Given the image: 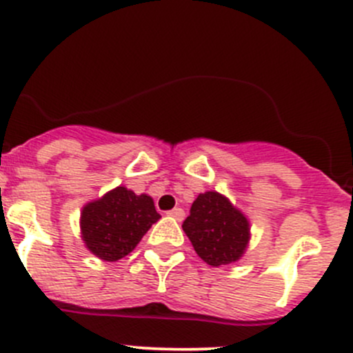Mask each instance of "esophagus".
Instances as JSON below:
<instances>
[{
	"label": "esophagus",
	"mask_w": 353,
	"mask_h": 353,
	"mask_svg": "<svg viewBox=\"0 0 353 353\" xmlns=\"http://www.w3.org/2000/svg\"><path fill=\"white\" fill-rule=\"evenodd\" d=\"M167 215L169 216H172L174 220H183L184 219V210L183 208H174V210H170V212H167Z\"/></svg>",
	"instance_id": "34e87169"
}]
</instances>
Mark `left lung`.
I'll list each match as a JSON object with an SVG mask.
<instances>
[{
	"label": "left lung",
	"instance_id": "1",
	"mask_svg": "<svg viewBox=\"0 0 353 353\" xmlns=\"http://www.w3.org/2000/svg\"><path fill=\"white\" fill-rule=\"evenodd\" d=\"M183 230L199 258L216 268L239 261L251 239L248 216L216 191L198 194Z\"/></svg>",
	"mask_w": 353,
	"mask_h": 353
}]
</instances>
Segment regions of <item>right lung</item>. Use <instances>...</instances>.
<instances>
[{
    "label": "right lung",
    "mask_w": 353,
    "mask_h": 353,
    "mask_svg": "<svg viewBox=\"0 0 353 353\" xmlns=\"http://www.w3.org/2000/svg\"><path fill=\"white\" fill-rule=\"evenodd\" d=\"M159 219L152 196L117 186L81 208V241L99 259L117 261L137 248Z\"/></svg>",
    "instance_id": "right-lung-1"
}]
</instances>
